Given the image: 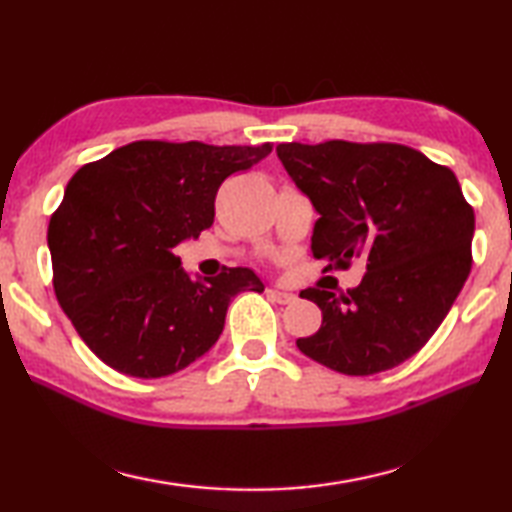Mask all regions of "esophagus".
<instances>
[{
	"mask_svg": "<svg viewBox=\"0 0 512 512\" xmlns=\"http://www.w3.org/2000/svg\"><path fill=\"white\" fill-rule=\"evenodd\" d=\"M267 297H270V301H274V303H281V306H285V303H292L294 299V294L292 292H285V290H276V288H270L267 290Z\"/></svg>",
	"mask_w": 512,
	"mask_h": 512,
	"instance_id": "34e87169",
	"label": "esophagus"
}]
</instances>
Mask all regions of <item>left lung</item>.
Segmentation results:
<instances>
[{
  "label": "left lung",
  "mask_w": 512,
  "mask_h": 512,
  "mask_svg": "<svg viewBox=\"0 0 512 512\" xmlns=\"http://www.w3.org/2000/svg\"><path fill=\"white\" fill-rule=\"evenodd\" d=\"M276 155L319 213L312 256L328 270L366 265L357 288L301 292L321 328L297 339L346 375L389 371L443 324L472 267L474 211L447 166L400 143H281Z\"/></svg>",
  "instance_id": "left-lung-1"
}]
</instances>
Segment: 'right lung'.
Wrapping results in <instances>:
<instances>
[{
	"label": "right lung",
	"instance_id": "1",
	"mask_svg": "<svg viewBox=\"0 0 512 512\" xmlns=\"http://www.w3.org/2000/svg\"><path fill=\"white\" fill-rule=\"evenodd\" d=\"M270 152L132 141L76 170L47 242L56 299L98 360L132 378L182 371L218 342L236 294L265 290L249 267L191 279L175 247L211 227L224 179Z\"/></svg>",
	"mask_w": 512,
	"mask_h": 512
}]
</instances>
